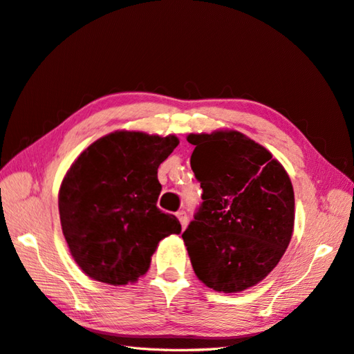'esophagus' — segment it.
<instances>
[{
	"instance_id": "obj_1",
	"label": "esophagus",
	"mask_w": 354,
	"mask_h": 354,
	"mask_svg": "<svg viewBox=\"0 0 354 354\" xmlns=\"http://www.w3.org/2000/svg\"><path fill=\"white\" fill-rule=\"evenodd\" d=\"M176 216H178V218H179V221H180V226H183V229H185L187 225H188V216H187V212H185V211H179V212H176Z\"/></svg>"
}]
</instances>
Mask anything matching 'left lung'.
Here are the masks:
<instances>
[{
  "label": "left lung",
  "instance_id": "obj_1",
  "mask_svg": "<svg viewBox=\"0 0 354 354\" xmlns=\"http://www.w3.org/2000/svg\"><path fill=\"white\" fill-rule=\"evenodd\" d=\"M202 203L183 234L196 276L238 292L261 282L288 248L294 190L271 153L238 131L190 134Z\"/></svg>",
  "mask_w": 354,
  "mask_h": 354
}]
</instances>
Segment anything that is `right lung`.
I'll list each match as a JSON object with an SVG mask.
<instances>
[{
	"label": "right lung",
	"mask_w": 354,
	"mask_h": 354,
	"mask_svg": "<svg viewBox=\"0 0 354 354\" xmlns=\"http://www.w3.org/2000/svg\"><path fill=\"white\" fill-rule=\"evenodd\" d=\"M178 143L175 136L116 131L72 164L59 193L60 221L87 276L110 285L136 282L162 238L180 232L179 220L157 207L158 167Z\"/></svg>",
	"instance_id": "1"
}]
</instances>
